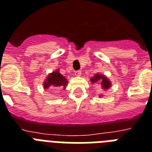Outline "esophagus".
<instances>
[{"label":"esophagus","instance_id":"1","mask_svg":"<svg viewBox=\"0 0 152 152\" xmlns=\"http://www.w3.org/2000/svg\"><path fill=\"white\" fill-rule=\"evenodd\" d=\"M75 76H77V77H80V75H81V71H77V72H75Z\"/></svg>","mask_w":152,"mask_h":152}]
</instances>
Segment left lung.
<instances>
[{
  "label": "left lung",
  "instance_id": "1",
  "mask_svg": "<svg viewBox=\"0 0 152 152\" xmlns=\"http://www.w3.org/2000/svg\"><path fill=\"white\" fill-rule=\"evenodd\" d=\"M90 81L91 82V84H100L101 86V88L103 91H107L109 88H110L111 87V81L108 79V77L104 75H102V74L97 73L95 75H94V77H91L90 79ZM103 96L102 94H99V96L101 97Z\"/></svg>",
  "mask_w": 152,
  "mask_h": 152
}]
</instances>
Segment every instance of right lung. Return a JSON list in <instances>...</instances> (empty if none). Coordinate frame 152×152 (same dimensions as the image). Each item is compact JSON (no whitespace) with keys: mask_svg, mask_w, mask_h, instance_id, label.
Masks as SVG:
<instances>
[{"mask_svg":"<svg viewBox=\"0 0 152 152\" xmlns=\"http://www.w3.org/2000/svg\"><path fill=\"white\" fill-rule=\"evenodd\" d=\"M68 82L66 77L60 73L59 69L58 68L57 70L48 75L43 82V88L44 90L49 89V88L54 90L62 88L65 90Z\"/></svg>","mask_w":152,"mask_h":152,"instance_id":"obj_1","label":"right lung"}]
</instances>
